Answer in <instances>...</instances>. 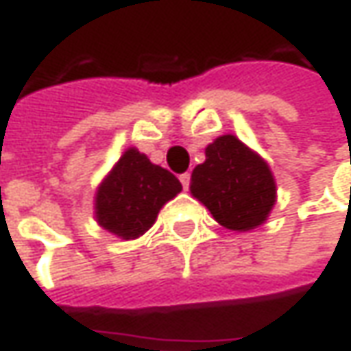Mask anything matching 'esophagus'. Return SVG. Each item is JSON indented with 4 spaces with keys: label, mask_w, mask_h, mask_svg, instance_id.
I'll list each match as a JSON object with an SVG mask.
<instances>
[{
    "label": "esophagus",
    "mask_w": 351,
    "mask_h": 351,
    "mask_svg": "<svg viewBox=\"0 0 351 351\" xmlns=\"http://www.w3.org/2000/svg\"><path fill=\"white\" fill-rule=\"evenodd\" d=\"M180 182H182L183 189L187 191V189H189V183H191V173H187V171L182 173V176H180Z\"/></svg>",
    "instance_id": "34e87169"
}]
</instances>
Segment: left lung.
<instances>
[{"label": "left lung", "mask_w": 351, "mask_h": 351, "mask_svg": "<svg viewBox=\"0 0 351 351\" xmlns=\"http://www.w3.org/2000/svg\"><path fill=\"white\" fill-rule=\"evenodd\" d=\"M191 193L215 221L246 232L265 223L276 205V180L269 166L232 134L205 148V162L191 173Z\"/></svg>", "instance_id": "1"}]
</instances>
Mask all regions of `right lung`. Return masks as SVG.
Returning <instances> with one entry per match:
<instances>
[{
	"label": "right lung",
	"mask_w": 351,
	"mask_h": 351,
	"mask_svg": "<svg viewBox=\"0 0 351 351\" xmlns=\"http://www.w3.org/2000/svg\"><path fill=\"white\" fill-rule=\"evenodd\" d=\"M180 191L182 183L171 171L128 148L95 193V219L111 234L132 240L156 223L160 209Z\"/></svg>",
	"instance_id": "obj_1"
}]
</instances>
